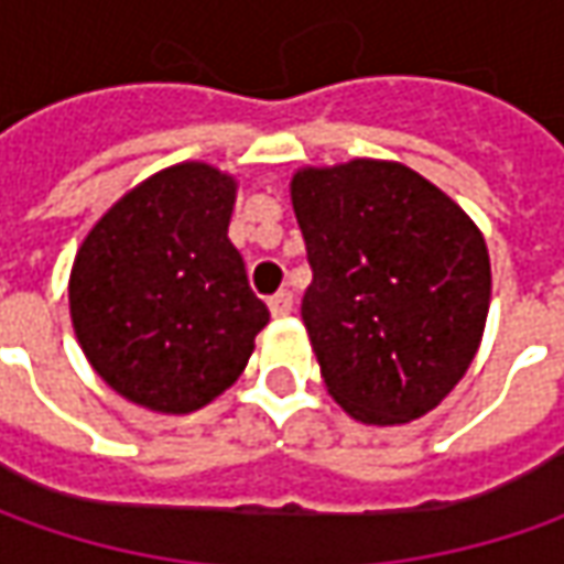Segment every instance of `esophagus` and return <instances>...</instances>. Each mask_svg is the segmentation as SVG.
<instances>
[{"instance_id":"obj_1","label":"esophagus","mask_w":564,"mask_h":564,"mask_svg":"<svg viewBox=\"0 0 564 564\" xmlns=\"http://www.w3.org/2000/svg\"><path fill=\"white\" fill-rule=\"evenodd\" d=\"M294 307V297L292 292H275L270 297V311L272 316H289Z\"/></svg>"}]
</instances>
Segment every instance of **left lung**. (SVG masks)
<instances>
[{"label": "left lung", "instance_id": "left-lung-1", "mask_svg": "<svg viewBox=\"0 0 564 564\" xmlns=\"http://www.w3.org/2000/svg\"><path fill=\"white\" fill-rule=\"evenodd\" d=\"M292 204L314 272L301 319L329 395L358 421H417L480 348V228L417 172L379 160L297 172Z\"/></svg>", "mask_w": 564, "mask_h": 564}]
</instances>
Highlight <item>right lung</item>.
I'll return each instance as SVG.
<instances>
[{"label": "right lung", "mask_w": 564, "mask_h": 564, "mask_svg": "<svg viewBox=\"0 0 564 564\" xmlns=\"http://www.w3.org/2000/svg\"><path fill=\"white\" fill-rule=\"evenodd\" d=\"M235 182L204 163L147 178L77 250L68 301L99 377L150 411L187 414L226 392L270 323L228 241Z\"/></svg>", "instance_id": "add662e5"}]
</instances>
